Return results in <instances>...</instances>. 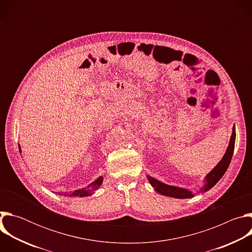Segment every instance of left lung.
<instances>
[{"instance_id":"1","label":"left lung","mask_w":252,"mask_h":252,"mask_svg":"<svg viewBox=\"0 0 252 252\" xmlns=\"http://www.w3.org/2000/svg\"><path fill=\"white\" fill-rule=\"evenodd\" d=\"M234 143H235V126H233V127H232V134L230 136L229 145L227 147V150H226L223 158L217 165H215V167L205 176L204 186L198 192H205V191L209 190L212 187L217 185L220 179L223 176V174L227 170L229 163L231 161V158H232V155H233V151H234ZM148 179H149L150 184L152 185V187L156 189V191H158V193H160L162 195L170 196V197H174V198H190L195 195V193H193L192 191H189L187 189L165 185L150 175H148Z\"/></svg>"}]
</instances>
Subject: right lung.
Listing matches in <instances>:
<instances>
[{
  "label": "right lung",
  "mask_w": 252,
  "mask_h": 252,
  "mask_svg": "<svg viewBox=\"0 0 252 252\" xmlns=\"http://www.w3.org/2000/svg\"><path fill=\"white\" fill-rule=\"evenodd\" d=\"M19 150H20V153H21V147L19 146ZM102 181H103V177L102 176H99L97 177L94 183H92L91 185H89L87 188H84L82 189H78V190H75L71 192L69 194V197H73V196H80V197H83V196H89L91 195L94 190H96L102 184ZM60 194V192H59ZM63 195H65V193H63ZM61 194V195H63Z\"/></svg>",
  "instance_id": "obj_1"
}]
</instances>
